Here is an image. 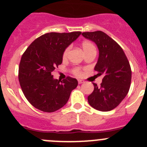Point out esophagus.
I'll use <instances>...</instances> for the list:
<instances>
[{"mask_svg": "<svg viewBox=\"0 0 147 147\" xmlns=\"http://www.w3.org/2000/svg\"><path fill=\"white\" fill-rule=\"evenodd\" d=\"M78 84H83V83H84V81H83V80H78Z\"/></svg>", "mask_w": 147, "mask_h": 147, "instance_id": "1", "label": "esophagus"}]
</instances>
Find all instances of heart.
Returning a JSON list of instances; mask_svg holds the SVG:
<instances>
[{
	"label": "heart",
	"mask_w": 147,
	"mask_h": 147,
	"mask_svg": "<svg viewBox=\"0 0 147 147\" xmlns=\"http://www.w3.org/2000/svg\"><path fill=\"white\" fill-rule=\"evenodd\" d=\"M82 48H83V50H84V53H86V52L90 51H92V50H96L95 49V46H94L92 43L89 41H84L82 43ZM70 46L68 48H66L65 49L64 52L63 53V59H66L67 58L68 55H69V51H70ZM74 73L76 74V76H81V71L79 69H75L74 70Z\"/></svg>",
	"instance_id": "heart-1"
}]
</instances>
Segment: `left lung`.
I'll return each instance as SVG.
<instances>
[{
    "instance_id": "obj_1",
    "label": "left lung",
    "mask_w": 147,
    "mask_h": 147,
    "mask_svg": "<svg viewBox=\"0 0 147 147\" xmlns=\"http://www.w3.org/2000/svg\"><path fill=\"white\" fill-rule=\"evenodd\" d=\"M82 36L98 47L99 54L94 70L97 75H104L101 86L94 84V91L88 96V104L98 111H111L129 92L131 80L129 62L121 46L104 32H84Z\"/></svg>"
}]
</instances>
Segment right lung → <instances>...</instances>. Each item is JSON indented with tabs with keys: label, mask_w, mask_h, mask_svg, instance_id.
I'll return each instance as SVG.
<instances>
[{
	"label": "right lung",
	"mask_w": 147,
	"mask_h": 147,
	"mask_svg": "<svg viewBox=\"0 0 147 147\" xmlns=\"http://www.w3.org/2000/svg\"><path fill=\"white\" fill-rule=\"evenodd\" d=\"M81 34L80 31L46 33L36 38L23 54L18 79L25 96L35 108L53 112L67 103L78 81L69 76L59 81L51 73L62 63L65 49Z\"/></svg>",
	"instance_id": "right-lung-1"
}]
</instances>
